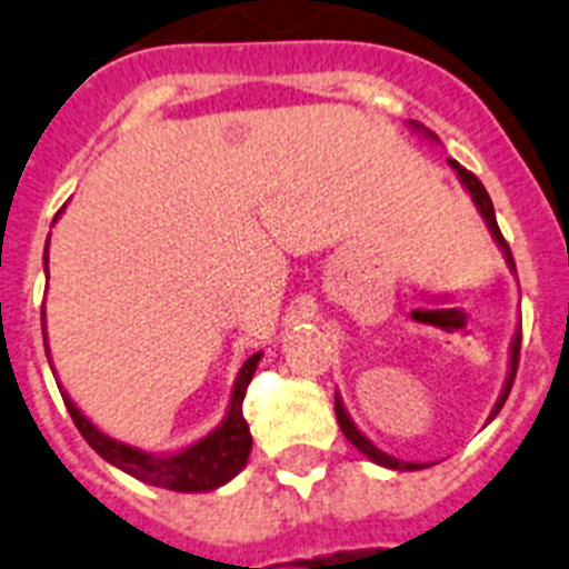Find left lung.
<instances>
[{"label":"left lung","instance_id":"left-lung-1","mask_svg":"<svg viewBox=\"0 0 569 569\" xmlns=\"http://www.w3.org/2000/svg\"><path fill=\"white\" fill-rule=\"evenodd\" d=\"M410 129L416 131V134H423V137H427V140L438 142V137H435L432 131L423 129L421 123H416V120H410ZM449 164H452V171L458 173L460 184H463V188L469 190L471 201H475V207H477V210H480L482 221H486L488 232H491V238H493V241H497V247H500L502 254H506L508 269H511V272H517V267H513L511 247H508L506 238H502V232H500V227H497V216H493V204H491V199H488V193H486V188H482V182L475 177V173L466 171L463 164L455 162V159H449ZM519 345H522V328H517V333H513V339H511V365H508L506 385H502V392H500V398H497V405H493V410H491V416H488V421H493V418H497V412H500L502 405H506L508 392H511L513 376H517V365H519ZM333 410H337V421H339V427H342L345 438H348L350 443L357 446L359 452H362L368 460H373V463L385 466V469H392V471H418V469H427V463H407V460L392 458V455L381 452V449L373 443V440L365 438V435L359 432L357 423H353V418L348 416V410H345V405H342V398H339V392H337V396H333Z\"/></svg>","mask_w":569,"mask_h":569}]
</instances>
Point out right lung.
I'll list each match as a JSON object with an SVG mask.
<instances>
[{"label":"right lung","instance_id":"1","mask_svg":"<svg viewBox=\"0 0 569 569\" xmlns=\"http://www.w3.org/2000/svg\"><path fill=\"white\" fill-rule=\"evenodd\" d=\"M61 216V212H58ZM56 216V219H58ZM47 247H50V238H47ZM44 247V272L47 263H50V254H47ZM44 311H41V328H44V348H47V326H44ZM50 350V348H47ZM50 357V353H47ZM260 357L263 353H252V357L243 362V368L238 370V379L232 385V396H230V407H227V416L219 427L212 429L207 438L196 440L190 443L188 449L182 452H171V455H153V452H142L137 446L123 443V440L109 438L106 432H100L76 405H72V398L63 392V405H67L69 416L76 421L78 432L87 438V443L92 446L94 452L106 460V463L117 466L126 475L137 477V480L148 482V486L157 488H168V491H184V493H201V491H212V488L224 486L230 482L238 471L247 466L249 449H252V435H249L247 421H243V396H247V387L252 381L254 368H258ZM52 368V365H50Z\"/></svg>","mask_w":569,"mask_h":569}]
</instances>
